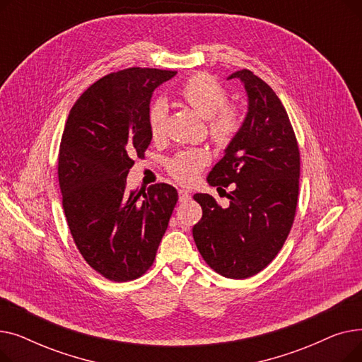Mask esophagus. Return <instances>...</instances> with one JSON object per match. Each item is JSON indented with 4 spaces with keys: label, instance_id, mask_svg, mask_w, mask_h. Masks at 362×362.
<instances>
[{
    "label": "esophagus",
    "instance_id": "obj_1",
    "mask_svg": "<svg viewBox=\"0 0 362 362\" xmlns=\"http://www.w3.org/2000/svg\"><path fill=\"white\" fill-rule=\"evenodd\" d=\"M189 199H191V194H189V191H186V189H180V191H179V201L186 202Z\"/></svg>",
    "mask_w": 362,
    "mask_h": 362
}]
</instances>
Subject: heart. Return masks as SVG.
Instances as JSON below:
<instances>
[{"instance_id":"1","label":"heart","mask_w":362,"mask_h":362,"mask_svg":"<svg viewBox=\"0 0 362 362\" xmlns=\"http://www.w3.org/2000/svg\"><path fill=\"white\" fill-rule=\"evenodd\" d=\"M180 98L197 111L201 117L208 119L211 138L218 145L229 144L240 127L239 112L227 104V93L223 86L208 74H197L189 79L179 90ZM168 105L164 100H157L148 112V124L151 135L163 136ZM208 163V156L202 151H186L176 156L170 163V173L183 185L194 183L204 165Z\"/></svg>"}]
</instances>
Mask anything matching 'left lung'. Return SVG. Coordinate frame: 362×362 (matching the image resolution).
<instances>
[{"label":"left lung","mask_w":362,"mask_h":362,"mask_svg":"<svg viewBox=\"0 0 362 362\" xmlns=\"http://www.w3.org/2000/svg\"><path fill=\"white\" fill-rule=\"evenodd\" d=\"M227 79L240 81L248 110L206 182L233 185L227 195L230 204L221 208L211 195L195 194L202 218L192 235L213 270L246 279L267 267L291 232L299 192V148L288 112L267 83L246 69Z\"/></svg>","instance_id":"8db88e82"}]
</instances>
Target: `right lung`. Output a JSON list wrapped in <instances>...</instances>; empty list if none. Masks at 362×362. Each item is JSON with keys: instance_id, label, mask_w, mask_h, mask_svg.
I'll use <instances>...</instances> for the list:
<instances>
[{"instance_id": "right-lung-1", "label": "right lung", "mask_w": 362, "mask_h": 362, "mask_svg": "<svg viewBox=\"0 0 362 362\" xmlns=\"http://www.w3.org/2000/svg\"><path fill=\"white\" fill-rule=\"evenodd\" d=\"M177 71L132 67L88 88L71 107L59 154L63 208L73 240L90 267L112 281L142 276L177 202L167 183L127 191L126 177L152 135L149 104Z\"/></svg>"}]
</instances>
